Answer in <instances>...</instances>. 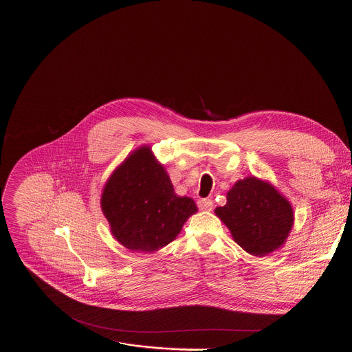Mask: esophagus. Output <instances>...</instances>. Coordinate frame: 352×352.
<instances>
[{"label":"esophagus","instance_id":"34e87169","mask_svg":"<svg viewBox=\"0 0 352 352\" xmlns=\"http://www.w3.org/2000/svg\"><path fill=\"white\" fill-rule=\"evenodd\" d=\"M212 200L211 199H208V197H206V199H199L197 200V207L200 208V210H204V211H210V210H212Z\"/></svg>","mask_w":352,"mask_h":352}]
</instances>
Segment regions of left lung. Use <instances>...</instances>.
Segmentation results:
<instances>
[{"label":"left lung","instance_id":"left-lung-1","mask_svg":"<svg viewBox=\"0 0 352 352\" xmlns=\"http://www.w3.org/2000/svg\"><path fill=\"white\" fill-rule=\"evenodd\" d=\"M226 200L215 214L245 252L261 257L285 243L293 226V208L272 185L249 177L233 185Z\"/></svg>","mask_w":352,"mask_h":352}]
</instances>
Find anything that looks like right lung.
<instances>
[{
	"instance_id": "add662e5",
	"label": "right lung",
	"mask_w": 352,
	"mask_h": 352,
	"mask_svg": "<svg viewBox=\"0 0 352 352\" xmlns=\"http://www.w3.org/2000/svg\"><path fill=\"white\" fill-rule=\"evenodd\" d=\"M113 236L131 252L153 253L171 243L197 207L174 193L151 149L135 151L109 178L100 199Z\"/></svg>"
}]
</instances>
